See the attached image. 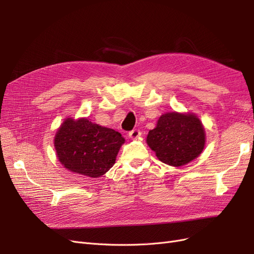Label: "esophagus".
I'll list each match as a JSON object with an SVG mask.
<instances>
[{
  "label": "esophagus",
  "mask_w": 254,
  "mask_h": 254,
  "mask_svg": "<svg viewBox=\"0 0 254 254\" xmlns=\"http://www.w3.org/2000/svg\"><path fill=\"white\" fill-rule=\"evenodd\" d=\"M141 136V131L139 129H133V130H131V131L129 132V137L130 139H133V140H135V139H137V137H140Z\"/></svg>",
  "instance_id": "esophagus-1"
}]
</instances>
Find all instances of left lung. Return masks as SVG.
Wrapping results in <instances>:
<instances>
[{
  "label": "left lung",
  "mask_w": 254,
  "mask_h": 254,
  "mask_svg": "<svg viewBox=\"0 0 254 254\" xmlns=\"http://www.w3.org/2000/svg\"><path fill=\"white\" fill-rule=\"evenodd\" d=\"M201 122L194 114H163L147 135V144L163 163L188 164L200 155L205 142Z\"/></svg>",
  "instance_id": "1"
}]
</instances>
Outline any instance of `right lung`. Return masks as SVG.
<instances>
[{"label":"right lung","instance_id":"1","mask_svg":"<svg viewBox=\"0 0 254 254\" xmlns=\"http://www.w3.org/2000/svg\"><path fill=\"white\" fill-rule=\"evenodd\" d=\"M124 142L118 131L92 124L88 119H66L56 133L55 149L67 170L97 178L113 166Z\"/></svg>","mask_w":254,"mask_h":254}]
</instances>
